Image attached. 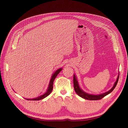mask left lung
<instances>
[{
	"instance_id": "left-lung-1",
	"label": "left lung",
	"mask_w": 128,
	"mask_h": 128,
	"mask_svg": "<svg viewBox=\"0 0 128 128\" xmlns=\"http://www.w3.org/2000/svg\"><path fill=\"white\" fill-rule=\"evenodd\" d=\"M119 77V75L117 77V80L116 81L115 84H114L112 88L109 91L107 92L106 93H104L103 94H100V95L89 94L84 92L80 88V87L78 85V82L77 80V79L75 75H74V78H73L74 87V89H75V91L76 92V93L80 97H82L84 99L89 100H99L102 99L106 96L108 95V94H110V92H112L114 90V89L115 88V87H116V86L118 83V82Z\"/></svg>"
}]
</instances>
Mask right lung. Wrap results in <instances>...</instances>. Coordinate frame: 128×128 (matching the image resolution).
I'll list each match as a JSON object with an SVG mask.
<instances>
[{
    "instance_id": "add662e5",
    "label": "right lung",
    "mask_w": 128,
    "mask_h": 128,
    "mask_svg": "<svg viewBox=\"0 0 128 128\" xmlns=\"http://www.w3.org/2000/svg\"><path fill=\"white\" fill-rule=\"evenodd\" d=\"M62 68H60L58 70L54 73L52 75V76L51 77V79L50 80V84H49V87H48V90H47V91L44 94H43L42 96H40L37 98H32V99H26L28 100H42L43 98H44L46 97L47 96H48L50 93L52 92V90H53V82L55 78H56V77L57 76V75L58 74L59 72L62 70Z\"/></svg>"
}]
</instances>
